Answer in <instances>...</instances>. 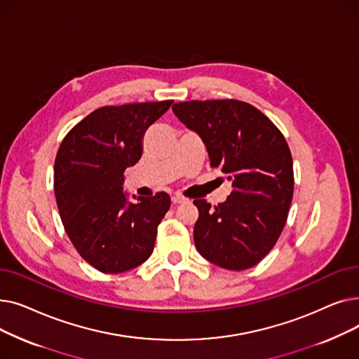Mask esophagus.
<instances>
[{
    "label": "esophagus",
    "instance_id": "34e87169",
    "mask_svg": "<svg viewBox=\"0 0 359 359\" xmlns=\"http://www.w3.org/2000/svg\"><path fill=\"white\" fill-rule=\"evenodd\" d=\"M172 202H173L175 205L183 203V202H186V198H183L182 195H173V196H172Z\"/></svg>",
    "mask_w": 359,
    "mask_h": 359
}]
</instances>
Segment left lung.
Segmentation results:
<instances>
[{"label":"left lung","instance_id":"obj_1","mask_svg":"<svg viewBox=\"0 0 359 359\" xmlns=\"http://www.w3.org/2000/svg\"><path fill=\"white\" fill-rule=\"evenodd\" d=\"M172 109L233 186L215 208L194 201L198 252L224 269L253 268L275 246L292 201V157L284 135L260 110L238 100H192Z\"/></svg>","mask_w":359,"mask_h":359}]
</instances>
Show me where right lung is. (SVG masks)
<instances>
[{
  "instance_id": "1",
  "label": "right lung",
  "mask_w": 359,
  "mask_h": 359,
  "mask_svg": "<svg viewBox=\"0 0 359 359\" xmlns=\"http://www.w3.org/2000/svg\"><path fill=\"white\" fill-rule=\"evenodd\" d=\"M173 100L106 106L64 138L55 158L53 189L64 229L80 256L104 273L144 263L154 250L170 196L123 192V172L142 156L145 130Z\"/></svg>"
}]
</instances>
